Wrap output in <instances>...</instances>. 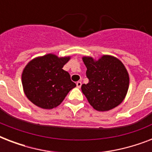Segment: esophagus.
<instances>
[{
  "label": "esophagus",
  "mask_w": 152,
  "mask_h": 152,
  "mask_svg": "<svg viewBox=\"0 0 152 152\" xmlns=\"http://www.w3.org/2000/svg\"><path fill=\"white\" fill-rule=\"evenodd\" d=\"M81 85H82V83H81L80 81H78V82H76V87L78 88H80Z\"/></svg>",
  "instance_id": "34e87169"
}]
</instances>
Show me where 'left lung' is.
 I'll return each mask as SVG.
<instances>
[{
    "label": "left lung",
    "instance_id": "obj_1",
    "mask_svg": "<svg viewBox=\"0 0 152 152\" xmlns=\"http://www.w3.org/2000/svg\"><path fill=\"white\" fill-rule=\"evenodd\" d=\"M89 80L81 86L83 95L93 108L99 111L110 110L123 101L127 94L129 77L124 64L118 58L104 55L98 61L83 57Z\"/></svg>",
    "mask_w": 152,
    "mask_h": 152
}]
</instances>
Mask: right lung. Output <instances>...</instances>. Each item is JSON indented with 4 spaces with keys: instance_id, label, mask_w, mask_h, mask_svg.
Wrapping results in <instances>:
<instances>
[{
    "instance_id": "obj_1",
    "label": "right lung",
    "mask_w": 152,
    "mask_h": 152,
    "mask_svg": "<svg viewBox=\"0 0 152 152\" xmlns=\"http://www.w3.org/2000/svg\"><path fill=\"white\" fill-rule=\"evenodd\" d=\"M69 59L50 53L27 64L22 83L30 101L43 109H53L61 103L69 91L76 86L69 72L62 69Z\"/></svg>"
}]
</instances>
